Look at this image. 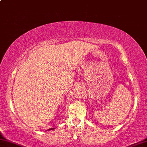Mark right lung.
<instances>
[{"mask_svg":"<svg viewBox=\"0 0 147 147\" xmlns=\"http://www.w3.org/2000/svg\"><path fill=\"white\" fill-rule=\"evenodd\" d=\"M54 129H55V128H49L48 130H54Z\"/></svg>","mask_w":147,"mask_h":147,"instance_id":"add662e5","label":"right lung"}]
</instances>
